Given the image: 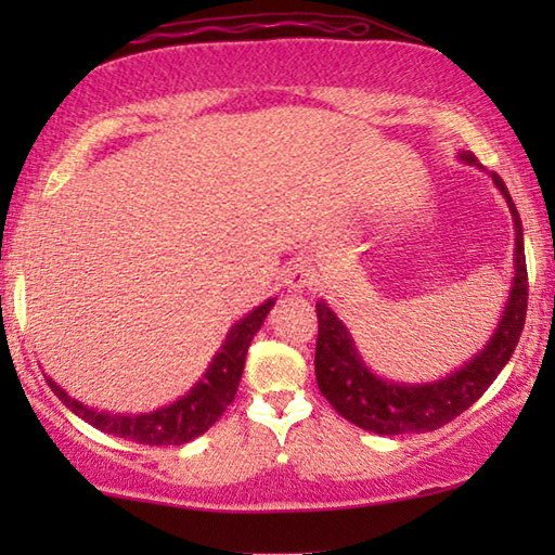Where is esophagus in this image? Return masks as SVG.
<instances>
[{"label":"esophagus","mask_w":555,"mask_h":555,"mask_svg":"<svg viewBox=\"0 0 555 555\" xmlns=\"http://www.w3.org/2000/svg\"><path fill=\"white\" fill-rule=\"evenodd\" d=\"M311 274H308L306 269H294V271H288V276H286V286L291 288V291H300V288H306V286H311Z\"/></svg>","instance_id":"obj_1"}]
</instances>
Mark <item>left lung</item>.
Masks as SVG:
<instances>
[{"instance_id": "left-lung-1", "label": "left lung", "mask_w": 555, "mask_h": 555, "mask_svg": "<svg viewBox=\"0 0 555 555\" xmlns=\"http://www.w3.org/2000/svg\"><path fill=\"white\" fill-rule=\"evenodd\" d=\"M460 162L477 164L475 154L463 152ZM494 185L509 205L516 232V255H514V286L506 298L500 325L494 327L480 352L463 367L448 377L428 384H399L387 382L372 374L362 362L360 352L352 343L340 318H337L325 300H318V343H315V379L318 389L331 401V406L350 424L379 436H401V434H426L453 421L467 411L473 403L490 389L496 374L509 362L516 343H519L526 300H529V276H526L524 257V232L519 212L506 191L504 181L492 173Z\"/></svg>"}]
</instances>
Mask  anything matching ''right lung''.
Instances as JSON below:
<instances>
[{
	"label": "right lung",
	"instance_id": "right-lung-1",
	"mask_svg": "<svg viewBox=\"0 0 555 555\" xmlns=\"http://www.w3.org/2000/svg\"><path fill=\"white\" fill-rule=\"evenodd\" d=\"M271 306H274V298H269L267 304L257 306L247 318L234 323L228 337H224L222 350L215 354V360L210 362L208 372L203 374V379L195 384L185 397L152 413L129 416V413H107L88 409L86 403H80L78 399H70L53 379L46 377V382H49L51 391L75 413V416H80L82 421H88L90 426L105 430L109 436L125 438L131 440V443L142 446H183L188 440L203 436L232 403L240 387L249 343L251 337L259 333V327L264 323Z\"/></svg>",
	"mask_w": 555,
	"mask_h": 555
}]
</instances>
